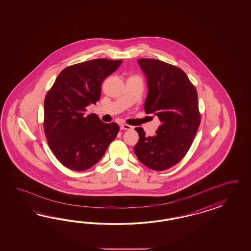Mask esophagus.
Returning <instances> with one entry per match:
<instances>
[{"label": "esophagus", "mask_w": 251, "mask_h": 251, "mask_svg": "<svg viewBox=\"0 0 251 251\" xmlns=\"http://www.w3.org/2000/svg\"><path fill=\"white\" fill-rule=\"evenodd\" d=\"M121 129L130 130V129H133V127L130 126V125H128V124H122V125H121Z\"/></svg>", "instance_id": "esophagus-1"}]
</instances>
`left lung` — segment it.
<instances>
[{
    "label": "left lung",
    "instance_id": "left-lung-1",
    "mask_svg": "<svg viewBox=\"0 0 251 251\" xmlns=\"http://www.w3.org/2000/svg\"><path fill=\"white\" fill-rule=\"evenodd\" d=\"M138 63L148 85L145 112L157 116L161 124L154 136L135 128L134 152L145 166L163 171L180 162L193 143L201 123L197 90L176 66L155 59H139Z\"/></svg>",
    "mask_w": 251,
    "mask_h": 251
}]
</instances>
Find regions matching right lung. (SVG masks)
<instances>
[{
  "label": "right lung",
  "mask_w": 251,
  "mask_h": 251,
  "mask_svg": "<svg viewBox=\"0 0 251 251\" xmlns=\"http://www.w3.org/2000/svg\"><path fill=\"white\" fill-rule=\"evenodd\" d=\"M122 62L95 59L68 66L46 95L43 126L48 145L69 169L84 171L97 164L120 130L116 122L104 123L85 111L100 99L103 81Z\"/></svg>",
  "instance_id": "right-lung-1"
}]
</instances>
